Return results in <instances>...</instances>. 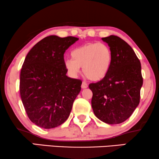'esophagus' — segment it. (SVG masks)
Listing matches in <instances>:
<instances>
[{
    "label": "esophagus",
    "mask_w": 159,
    "mask_h": 159,
    "mask_svg": "<svg viewBox=\"0 0 159 159\" xmlns=\"http://www.w3.org/2000/svg\"><path fill=\"white\" fill-rule=\"evenodd\" d=\"M88 87V84L86 83V82H82V84H81V88L82 89H86V88Z\"/></svg>",
    "instance_id": "obj_1"
}]
</instances>
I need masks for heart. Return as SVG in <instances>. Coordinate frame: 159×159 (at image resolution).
Returning a JSON list of instances; mask_svg holds the SVG:
<instances>
[{
  "mask_svg": "<svg viewBox=\"0 0 159 159\" xmlns=\"http://www.w3.org/2000/svg\"><path fill=\"white\" fill-rule=\"evenodd\" d=\"M72 59L65 65L70 75L75 77L83 67V73L89 80L100 81L107 75L112 64V53L107 45L90 43L76 48L71 52Z\"/></svg>",
  "mask_w": 159,
  "mask_h": 159,
  "instance_id": "obj_1",
  "label": "heart"
}]
</instances>
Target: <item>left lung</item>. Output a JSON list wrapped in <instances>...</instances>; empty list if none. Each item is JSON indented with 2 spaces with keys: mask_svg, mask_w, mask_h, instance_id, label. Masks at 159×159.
Segmentation results:
<instances>
[{
  "mask_svg": "<svg viewBox=\"0 0 159 159\" xmlns=\"http://www.w3.org/2000/svg\"><path fill=\"white\" fill-rule=\"evenodd\" d=\"M112 53V64L105 78L89 85L92 107L98 119L120 124L133 114L140 100L143 84L141 64L132 48L119 37L102 38Z\"/></svg>",
  "mask_w": 159,
  "mask_h": 159,
  "instance_id": "8db88e82",
  "label": "left lung"
}]
</instances>
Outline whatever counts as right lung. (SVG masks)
I'll use <instances>...</instances> for the list:
<instances>
[{"label": "right lung", "mask_w": 159, "mask_h": 159, "mask_svg": "<svg viewBox=\"0 0 159 159\" xmlns=\"http://www.w3.org/2000/svg\"><path fill=\"white\" fill-rule=\"evenodd\" d=\"M74 37L51 35L30 50L22 66L20 92L30 120L49 129L69 117L82 82L66 75L64 54L78 41Z\"/></svg>", "instance_id": "1"}]
</instances>
